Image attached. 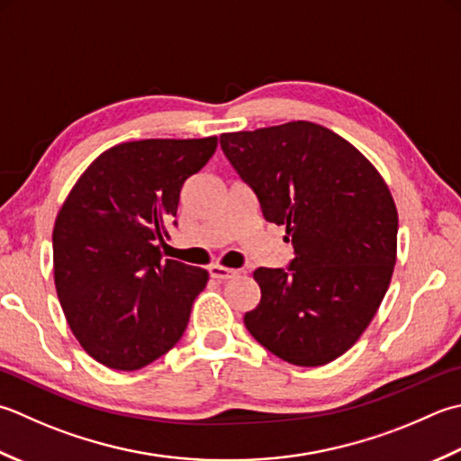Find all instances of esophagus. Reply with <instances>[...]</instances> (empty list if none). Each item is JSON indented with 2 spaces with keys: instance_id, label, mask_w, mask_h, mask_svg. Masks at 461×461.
<instances>
[{
  "instance_id": "obj_1",
  "label": "esophagus",
  "mask_w": 461,
  "mask_h": 461,
  "mask_svg": "<svg viewBox=\"0 0 461 461\" xmlns=\"http://www.w3.org/2000/svg\"><path fill=\"white\" fill-rule=\"evenodd\" d=\"M210 276H212L213 279H218V282H225V279L236 277V276H238V269H231V267H223V266L213 264V266L210 267Z\"/></svg>"
}]
</instances>
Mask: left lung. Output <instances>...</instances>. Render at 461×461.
Returning <instances> with one entry per match:
<instances>
[{"mask_svg":"<svg viewBox=\"0 0 461 461\" xmlns=\"http://www.w3.org/2000/svg\"><path fill=\"white\" fill-rule=\"evenodd\" d=\"M264 218L285 225L290 267H259L243 323L294 366L330 364L356 344L390 287L398 210L372 161L323 125L290 122L220 135Z\"/></svg>","mask_w":461,"mask_h":461,"instance_id":"1","label":"left lung"}]
</instances>
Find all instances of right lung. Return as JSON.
<instances>
[{
    "mask_svg": "<svg viewBox=\"0 0 461 461\" xmlns=\"http://www.w3.org/2000/svg\"><path fill=\"white\" fill-rule=\"evenodd\" d=\"M218 138L113 146L71 187L53 225V279L69 330L105 367L133 372L184 336L205 269L161 259L179 192Z\"/></svg>",
    "mask_w": 461,
    "mask_h": 461,
    "instance_id": "1",
    "label": "right lung"
}]
</instances>
